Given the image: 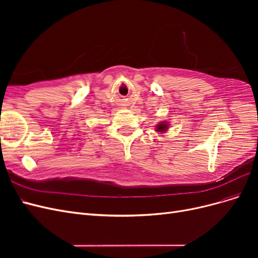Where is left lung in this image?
<instances>
[{"label":"left lung","mask_w":258,"mask_h":258,"mask_svg":"<svg viewBox=\"0 0 258 258\" xmlns=\"http://www.w3.org/2000/svg\"><path fill=\"white\" fill-rule=\"evenodd\" d=\"M167 129H168V124L166 122H161L157 126V131L158 132H163V131H166Z\"/></svg>","instance_id":"obj_1"}]
</instances>
